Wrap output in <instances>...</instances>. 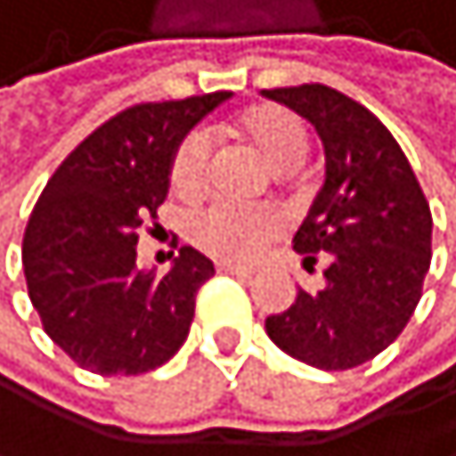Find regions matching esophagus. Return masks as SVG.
Segmentation results:
<instances>
[{
	"label": "esophagus",
	"mask_w": 456,
	"mask_h": 456,
	"mask_svg": "<svg viewBox=\"0 0 456 456\" xmlns=\"http://www.w3.org/2000/svg\"><path fill=\"white\" fill-rule=\"evenodd\" d=\"M218 273H230V276H241V279H250V276H253V270H250V267H241V265L218 262Z\"/></svg>",
	"instance_id": "1"
}]
</instances>
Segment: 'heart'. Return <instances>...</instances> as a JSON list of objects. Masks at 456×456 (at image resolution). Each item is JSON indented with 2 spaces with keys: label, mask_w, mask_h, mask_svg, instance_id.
Instances as JSON below:
<instances>
[{
  "label": "heart",
  "mask_w": 456,
  "mask_h": 456,
  "mask_svg": "<svg viewBox=\"0 0 456 456\" xmlns=\"http://www.w3.org/2000/svg\"><path fill=\"white\" fill-rule=\"evenodd\" d=\"M235 134L250 145L273 171H294L305 162L308 130L290 110L276 104H262L244 110L235 121ZM212 145L206 134H189L174 151L171 183L183 194L203 189L209 177ZM279 221L270 212L241 209L232 203H212L194 212L189 221V238L203 253L226 262H250L262 247L276 238Z\"/></svg>",
  "instance_id": "obj_1"
}]
</instances>
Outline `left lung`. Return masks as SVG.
<instances>
[{"instance_id": "left-lung-1", "label": "left lung", "mask_w": 456, "mask_h": 456, "mask_svg": "<svg viewBox=\"0 0 456 456\" xmlns=\"http://www.w3.org/2000/svg\"><path fill=\"white\" fill-rule=\"evenodd\" d=\"M311 121L326 180L294 235L303 267L322 258L317 294L265 320L267 338L317 370H352L402 335L431 267V209L399 142L367 107L322 84L262 89Z\"/></svg>"}]
</instances>
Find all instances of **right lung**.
Segmentation results:
<instances>
[{
  "mask_svg": "<svg viewBox=\"0 0 456 456\" xmlns=\"http://www.w3.org/2000/svg\"><path fill=\"white\" fill-rule=\"evenodd\" d=\"M232 93L136 104L104 121L52 174L22 238L25 282L43 329L77 367L142 375L189 338L215 265L180 247L168 273L136 265L139 230L171 186L174 151Z\"/></svg>",
  "mask_w": 456,
  "mask_h": 456,
  "instance_id": "right-lung-1",
  "label": "right lung"
}]
</instances>
